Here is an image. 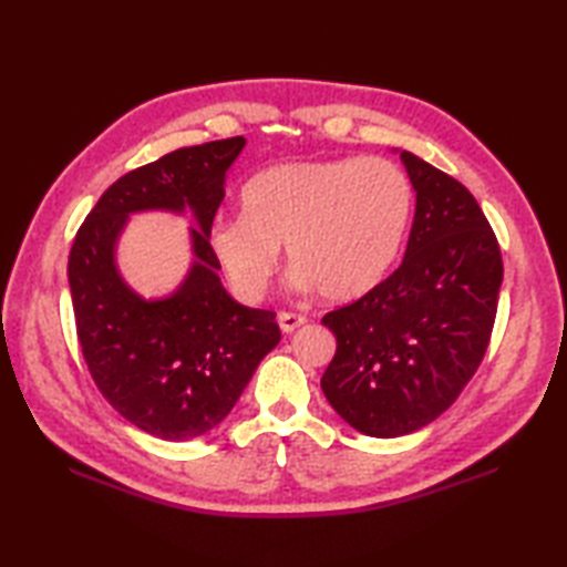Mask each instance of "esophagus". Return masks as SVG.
<instances>
[{
    "instance_id": "obj_1",
    "label": "esophagus",
    "mask_w": 567,
    "mask_h": 567,
    "mask_svg": "<svg viewBox=\"0 0 567 567\" xmlns=\"http://www.w3.org/2000/svg\"><path fill=\"white\" fill-rule=\"evenodd\" d=\"M277 323H280V331H282V333H295L299 327H305L307 317L292 315V311H282V315L277 317Z\"/></svg>"
}]
</instances>
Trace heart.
I'll list each match as a JSON object with an SVG mask.
<instances>
[{
	"label": "heart",
	"instance_id": "obj_1",
	"mask_svg": "<svg viewBox=\"0 0 567 567\" xmlns=\"http://www.w3.org/2000/svg\"><path fill=\"white\" fill-rule=\"evenodd\" d=\"M412 204L406 175L384 158L280 163L248 179L244 214L216 221L209 244L244 302L268 292L282 244L295 290L353 302L392 270Z\"/></svg>",
	"mask_w": 567,
	"mask_h": 567
}]
</instances>
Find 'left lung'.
Returning <instances> with one entry per match:
<instances>
[{
	"label": "left lung",
	"mask_w": 567,
	"mask_h": 567,
	"mask_svg": "<svg viewBox=\"0 0 567 567\" xmlns=\"http://www.w3.org/2000/svg\"><path fill=\"white\" fill-rule=\"evenodd\" d=\"M416 192L400 268L358 302L321 319L336 355L321 390L346 424L394 439L431 424L475 375L502 287V256L470 192L396 151Z\"/></svg>",
	"instance_id": "8db88e82"
}]
</instances>
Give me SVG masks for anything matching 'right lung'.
<instances>
[{"instance_id": "obj_1", "label": "right lung", "mask_w": 567, "mask_h": 567, "mask_svg": "<svg viewBox=\"0 0 567 567\" xmlns=\"http://www.w3.org/2000/svg\"><path fill=\"white\" fill-rule=\"evenodd\" d=\"M246 138L177 148L100 197L70 250L68 280L82 355L118 414L151 436L189 441L231 412L280 343L272 311L238 305L212 252V221ZM192 213L190 268L173 293L138 296L117 270V240L136 213Z\"/></svg>"}]
</instances>
